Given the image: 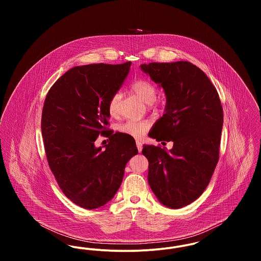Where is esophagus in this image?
<instances>
[{
  "label": "esophagus",
  "instance_id": "esophagus-1",
  "mask_svg": "<svg viewBox=\"0 0 261 261\" xmlns=\"http://www.w3.org/2000/svg\"><path fill=\"white\" fill-rule=\"evenodd\" d=\"M136 145L137 149L139 150V152H141V151H142V149H143V145H142V143H140L139 141H137Z\"/></svg>",
  "mask_w": 261,
  "mask_h": 261
}]
</instances>
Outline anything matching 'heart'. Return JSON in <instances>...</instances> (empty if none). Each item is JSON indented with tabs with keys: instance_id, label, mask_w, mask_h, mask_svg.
I'll list each match as a JSON object with an SVG mask.
<instances>
[{
	"instance_id": "obj_1",
	"label": "heart",
	"mask_w": 261,
	"mask_h": 261,
	"mask_svg": "<svg viewBox=\"0 0 261 261\" xmlns=\"http://www.w3.org/2000/svg\"><path fill=\"white\" fill-rule=\"evenodd\" d=\"M132 91L147 105H151L156 99L158 95L156 86L145 79H139L135 81L132 85ZM120 99L121 94L117 92L113 94L112 98L109 100L108 108L109 112L112 116H115L118 113ZM149 127V123L147 121H127L124 124L120 125L118 127V131L125 135L139 139L145 134Z\"/></svg>"
}]
</instances>
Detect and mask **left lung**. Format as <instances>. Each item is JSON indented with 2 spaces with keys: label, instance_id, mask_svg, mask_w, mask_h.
I'll use <instances>...</instances> for the list:
<instances>
[{
  "label": "left lung",
  "instance_id": "obj_1",
  "mask_svg": "<svg viewBox=\"0 0 261 261\" xmlns=\"http://www.w3.org/2000/svg\"><path fill=\"white\" fill-rule=\"evenodd\" d=\"M140 68L166 97L164 113L149 136L173 142L169 151L143 146L148 181L162 204L178 210L199 199L211 181L219 160L222 106L208 77L191 62H150Z\"/></svg>",
  "mask_w": 261,
  "mask_h": 261
}]
</instances>
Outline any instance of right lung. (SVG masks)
<instances>
[{
    "label": "right lung",
    "mask_w": 261,
    "mask_h": 261,
    "mask_svg": "<svg viewBox=\"0 0 261 261\" xmlns=\"http://www.w3.org/2000/svg\"><path fill=\"white\" fill-rule=\"evenodd\" d=\"M130 66L131 62L72 67L51 86L44 102L41 130L50 170L63 194L86 210L114 197L127 162L138 153L132 137L106 129L109 100ZM105 134L109 145L97 148L94 141Z\"/></svg>",
    "instance_id": "1"
}]
</instances>
